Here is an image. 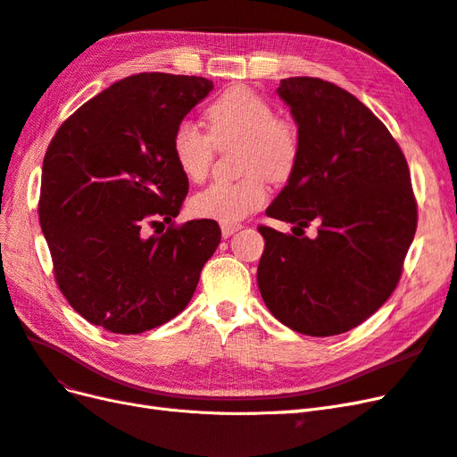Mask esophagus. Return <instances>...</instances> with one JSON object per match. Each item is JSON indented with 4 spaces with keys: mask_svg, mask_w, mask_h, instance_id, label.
I'll return each instance as SVG.
<instances>
[{
    "mask_svg": "<svg viewBox=\"0 0 457 457\" xmlns=\"http://www.w3.org/2000/svg\"><path fill=\"white\" fill-rule=\"evenodd\" d=\"M240 228H242L240 223H220V232H223L225 238L232 237V234L237 232V230H240Z\"/></svg>",
    "mask_w": 457,
    "mask_h": 457,
    "instance_id": "1",
    "label": "esophagus"
}]
</instances>
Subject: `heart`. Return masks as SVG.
I'll list each match as a JSON object with an SVG mask.
<instances>
[{"mask_svg":"<svg viewBox=\"0 0 457 457\" xmlns=\"http://www.w3.org/2000/svg\"><path fill=\"white\" fill-rule=\"evenodd\" d=\"M207 133L181 121L173 131L177 168L192 183H202L213 168L217 146L238 143L237 181H217L192 198L195 215L237 223L267 202V179L284 183L301 156V137L289 118L276 116L272 104L247 87H230L205 108Z\"/></svg>","mask_w":457,"mask_h":457,"instance_id":"b5f03b06","label":"heart"}]
</instances>
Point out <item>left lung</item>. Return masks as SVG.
Listing matches in <instances>:
<instances>
[{"label": "left lung", "mask_w": 457, "mask_h": 457, "mask_svg": "<svg viewBox=\"0 0 457 457\" xmlns=\"http://www.w3.org/2000/svg\"><path fill=\"white\" fill-rule=\"evenodd\" d=\"M278 95L301 137L299 163L267 207L294 234L259 225V292L282 324L312 337L362 324L391 297L418 227L410 170L385 123L320 78H286ZM319 223L311 241L303 228ZM302 234L296 237V230Z\"/></svg>", "instance_id": "left-lung-1"}]
</instances>
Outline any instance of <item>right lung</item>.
I'll list each match as a JSON object with an SVG mask.
<instances>
[{"label":"right lung","mask_w":457,"mask_h":457,"mask_svg":"<svg viewBox=\"0 0 457 457\" xmlns=\"http://www.w3.org/2000/svg\"><path fill=\"white\" fill-rule=\"evenodd\" d=\"M210 79L123 78L62 121L41 170L39 225L71 307L112 334H143L181 312L220 242L213 219L175 225L188 179L171 139ZM169 228L145 237V227Z\"/></svg>","instance_id":"add662e5"}]
</instances>
